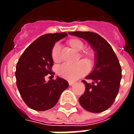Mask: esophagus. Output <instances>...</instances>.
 Returning <instances> with one entry per match:
<instances>
[{
	"instance_id": "esophagus-1",
	"label": "esophagus",
	"mask_w": 134,
	"mask_h": 134,
	"mask_svg": "<svg viewBox=\"0 0 134 134\" xmlns=\"http://www.w3.org/2000/svg\"><path fill=\"white\" fill-rule=\"evenodd\" d=\"M68 82H69V85H70V86H72V85L75 83V82H72V81H69Z\"/></svg>"
}]
</instances>
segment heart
<instances>
[{
    "label": "heart",
    "instance_id": "1",
    "mask_svg": "<svg viewBox=\"0 0 134 134\" xmlns=\"http://www.w3.org/2000/svg\"><path fill=\"white\" fill-rule=\"evenodd\" d=\"M67 44L75 51H81L84 48V43L79 38H72L67 41ZM51 57L54 62L60 61V48L58 44H54L51 50ZM80 57L82 62L75 64H63L57 70L59 76L68 80L74 81L87 73V65L90 67L95 61V52L93 50L87 49L80 52Z\"/></svg>",
    "mask_w": 134,
    "mask_h": 134
}]
</instances>
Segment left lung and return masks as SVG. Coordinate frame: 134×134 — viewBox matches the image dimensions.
Returning <instances> with one entry per match:
<instances>
[{"label":"left lung","mask_w":134,"mask_h":134,"mask_svg":"<svg viewBox=\"0 0 134 134\" xmlns=\"http://www.w3.org/2000/svg\"><path fill=\"white\" fill-rule=\"evenodd\" d=\"M69 34L86 40L95 51V67L85 78L84 94L79 102L85 109L92 113H101L109 108L118 95L120 87L121 67L114 51L102 36L90 31H74Z\"/></svg>","instance_id":"left-lung-1"}]
</instances>
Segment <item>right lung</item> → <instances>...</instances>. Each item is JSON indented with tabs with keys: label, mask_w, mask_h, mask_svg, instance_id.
<instances>
[{
	"label": "right lung",
	"mask_w": 134,
	"mask_h": 134,
	"mask_svg": "<svg viewBox=\"0 0 134 134\" xmlns=\"http://www.w3.org/2000/svg\"><path fill=\"white\" fill-rule=\"evenodd\" d=\"M65 32L47 34L36 38L25 49L16 64V85L23 100L30 108L43 111L58 102L62 93L69 84L57 77L46 82L47 75L53 76L51 50L56 41L66 37Z\"/></svg>",
	"instance_id": "add662e5"
}]
</instances>
